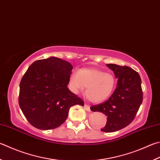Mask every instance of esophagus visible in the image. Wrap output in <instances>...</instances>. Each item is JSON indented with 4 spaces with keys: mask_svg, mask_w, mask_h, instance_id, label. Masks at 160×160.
Masks as SVG:
<instances>
[{
    "mask_svg": "<svg viewBox=\"0 0 160 160\" xmlns=\"http://www.w3.org/2000/svg\"><path fill=\"white\" fill-rule=\"evenodd\" d=\"M84 108H85V109L87 110V111H88V112L91 111V110H90V107H89V106L88 105V104H85V106H84Z\"/></svg>",
    "mask_w": 160,
    "mask_h": 160,
    "instance_id": "34e87169",
    "label": "esophagus"
}]
</instances>
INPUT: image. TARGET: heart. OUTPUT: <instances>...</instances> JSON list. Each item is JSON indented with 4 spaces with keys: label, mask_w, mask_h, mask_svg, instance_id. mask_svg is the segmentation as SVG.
<instances>
[{
    "label": "heart",
    "mask_w": 160,
    "mask_h": 160,
    "mask_svg": "<svg viewBox=\"0 0 160 160\" xmlns=\"http://www.w3.org/2000/svg\"><path fill=\"white\" fill-rule=\"evenodd\" d=\"M68 86L75 94L87 86L86 98L91 102L100 103L111 95L115 87V78L112 74L97 68H82L72 72Z\"/></svg>",
    "instance_id": "b5f03b06"
}]
</instances>
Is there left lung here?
<instances>
[{
    "mask_svg": "<svg viewBox=\"0 0 160 160\" xmlns=\"http://www.w3.org/2000/svg\"><path fill=\"white\" fill-rule=\"evenodd\" d=\"M118 78L116 89L108 100L92 106V111L106 115L107 122L104 132H113L122 129L133 120L143 101L141 79L139 74L128 66L107 64Z\"/></svg>",
    "mask_w": 160,
    "mask_h": 160,
    "instance_id": "1",
    "label": "left lung"
}]
</instances>
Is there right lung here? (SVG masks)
I'll return each instance as SVG.
<instances>
[{"instance_id":"1","label":"right lung","mask_w":160,"mask_h":160,"mask_svg":"<svg viewBox=\"0 0 160 160\" xmlns=\"http://www.w3.org/2000/svg\"><path fill=\"white\" fill-rule=\"evenodd\" d=\"M72 66L57 57L37 60L19 84V104L23 114L37 129H55L64 122L69 109L83 106L82 98L67 88Z\"/></svg>"}]
</instances>
